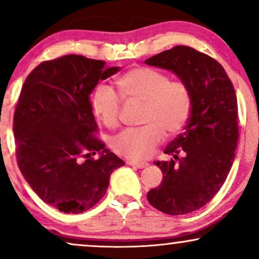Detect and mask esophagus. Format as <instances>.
Wrapping results in <instances>:
<instances>
[{"mask_svg": "<svg viewBox=\"0 0 259 259\" xmlns=\"http://www.w3.org/2000/svg\"><path fill=\"white\" fill-rule=\"evenodd\" d=\"M126 163L129 164V165H132V166L139 167V169H143V167H147L148 165H149L147 161H141V160H127Z\"/></svg>", "mask_w": 259, "mask_h": 259, "instance_id": "esophagus-1", "label": "esophagus"}]
</instances>
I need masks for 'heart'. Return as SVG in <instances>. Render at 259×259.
I'll return each instance as SVG.
<instances>
[{
  "mask_svg": "<svg viewBox=\"0 0 259 259\" xmlns=\"http://www.w3.org/2000/svg\"><path fill=\"white\" fill-rule=\"evenodd\" d=\"M123 100L143 102L139 129H127L112 141L120 155L145 159L167 134L180 132L188 120L192 108L189 90L183 82L170 80L163 72L151 67H135L114 80ZM92 111L105 126L116 127L120 118V100L107 85L96 87L92 95Z\"/></svg>",
  "mask_w": 259,
  "mask_h": 259,
  "instance_id": "obj_1",
  "label": "heart"
}]
</instances>
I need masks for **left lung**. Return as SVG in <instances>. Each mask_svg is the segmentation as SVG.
<instances>
[{
  "label": "left lung",
  "instance_id": "obj_1",
  "mask_svg": "<svg viewBox=\"0 0 259 259\" xmlns=\"http://www.w3.org/2000/svg\"><path fill=\"white\" fill-rule=\"evenodd\" d=\"M145 62L172 71L192 100L187 125L164 151L172 158L154 161L163 181L147 199L164 213L193 212L217 194L234 161L239 140L234 87L220 62L192 47L176 46Z\"/></svg>",
  "mask_w": 259,
  "mask_h": 259
}]
</instances>
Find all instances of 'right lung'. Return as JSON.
Wrapping results in <instances>:
<instances>
[{
	"mask_svg": "<svg viewBox=\"0 0 259 259\" xmlns=\"http://www.w3.org/2000/svg\"><path fill=\"white\" fill-rule=\"evenodd\" d=\"M118 71L102 60L64 55L40 62L21 88L13 120L18 166L32 191L65 213L95 206L124 165L95 138L89 99L100 79Z\"/></svg>",
	"mask_w": 259,
	"mask_h": 259,
	"instance_id": "1",
	"label": "right lung"
}]
</instances>
